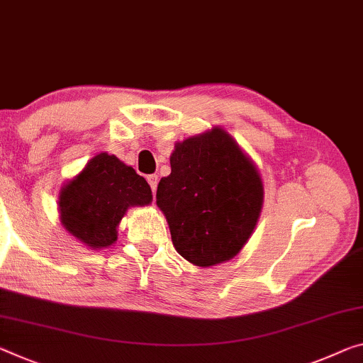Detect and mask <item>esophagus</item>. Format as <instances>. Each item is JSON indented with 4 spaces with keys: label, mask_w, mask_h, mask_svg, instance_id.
I'll return each mask as SVG.
<instances>
[{
    "label": "esophagus",
    "mask_w": 363,
    "mask_h": 363,
    "mask_svg": "<svg viewBox=\"0 0 363 363\" xmlns=\"http://www.w3.org/2000/svg\"><path fill=\"white\" fill-rule=\"evenodd\" d=\"M147 181H148V184H150L152 191H153V194H155V191H157V184H158V176H157V174H150V176H147Z\"/></svg>",
    "instance_id": "34e87169"
}]
</instances>
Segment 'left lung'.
<instances>
[{
  "label": "left lung",
  "instance_id": "obj_1",
  "mask_svg": "<svg viewBox=\"0 0 363 363\" xmlns=\"http://www.w3.org/2000/svg\"><path fill=\"white\" fill-rule=\"evenodd\" d=\"M171 174L161 177L157 205L176 250L197 267L235 257L254 233L263 184L254 163L223 129L176 143Z\"/></svg>",
  "mask_w": 363,
  "mask_h": 363
}]
</instances>
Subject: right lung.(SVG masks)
Returning a JSON list of instances; mask_svg holds the SVG:
<instances>
[{
    "label": "right lung",
    "mask_w": 363,
    "mask_h": 363,
    "mask_svg": "<svg viewBox=\"0 0 363 363\" xmlns=\"http://www.w3.org/2000/svg\"><path fill=\"white\" fill-rule=\"evenodd\" d=\"M150 202L152 189L134 168L100 153L62 187L61 223L90 249H103L118 239L116 228L129 206Z\"/></svg>",
    "instance_id": "right-lung-1"
}]
</instances>
